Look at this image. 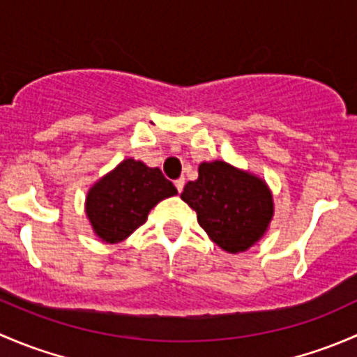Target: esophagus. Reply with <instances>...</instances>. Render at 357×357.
Instances as JSON below:
<instances>
[{"mask_svg": "<svg viewBox=\"0 0 357 357\" xmlns=\"http://www.w3.org/2000/svg\"><path fill=\"white\" fill-rule=\"evenodd\" d=\"M174 185H176V188H178V192L181 193V192H183V188H185V178H179V179H176V181H174Z\"/></svg>", "mask_w": 357, "mask_h": 357, "instance_id": "esophagus-1", "label": "esophagus"}]
</instances>
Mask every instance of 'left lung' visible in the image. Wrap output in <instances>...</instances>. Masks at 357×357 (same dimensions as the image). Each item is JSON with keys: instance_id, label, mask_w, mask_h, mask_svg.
<instances>
[{"instance_id": "left-lung-1", "label": "left lung", "mask_w": 357, "mask_h": 357, "mask_svg": "<svg viewBox=\"0 0 357 357\" xmlns=\"http://www.w3.org/2000/svg\"><path fill=\"white\" fill-rule=\"evenodd\" d=\"M181 199L197 212L208 238L228 254L254 247L268 233L275 202L268 183L225 160L202 162Z\"/></svg>"}]
</instances>
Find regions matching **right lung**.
<instances>
[{"instance_id": "obj_1", "label": "right lung", "mask_w": 357, "mask_h": 357, "mask_svg": "<svg viewBox=\"0 0 357 357\" xmlns=\"http://www.w3.org/2000/svg\"><path fill=\"white\" fill-rule=\"evenodd\" d=\"M178 195L158 167L124 158L98 179L86 195V218L105 243H119L135 233L160 200Z\"/></svg>"}]
</instances>
